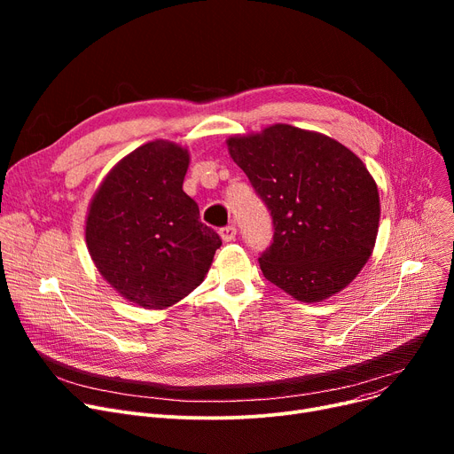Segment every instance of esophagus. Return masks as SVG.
I'll list each match as a JSON object with an SVG mask.
<instances>
[{
	"label": "esophagus",
	"mask_w": 454,
	"mask_h": 454,
	"mask_svg": "<svg viewBox=\"0 0 454 454\" xmlns=\"http://www.w3.org/2000/svg\"><path fill=\"white\" fill-rule=\"evenodd\" d=\"M219 235H221V239H223L224 243H230V241H233V239H235V235H237V228H235V226H226V228H221Z\"/></svg>",
	"instance_id": "1"
}]
</instances>
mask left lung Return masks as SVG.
I'll return each mask as SVG.
<instances>
[{
	"label": "left lung",
	"instance_id": "left-lung-1",
	"mask_svg": "<svg viewBox=\"0 0 454 454\" xmlns=\"http://www.w3.org/2000/svg\"><path fill=\"white\" fill-rule=\"evenodd\" d=\"M226 145L272 215L263 276L305 303L346 289L373 252L380 219L363 160L337 139L285 123L230 136Z\"/></svg>",
	"mask_w": 454,
	"mask_h": 454
}]
</instances>
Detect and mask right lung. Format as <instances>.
Returning a JSON list of instances; mask_svg holds the SVG:
<instances>
[{
  "label": "right lung",
  "instance_id": "right-lung-1",
  "mask_svg": "<svg viewBox=\"0 0 454 454\" xmlns=\"http://www.w3.org/2000/svg\"><path fill=\"white\" fill-rule=\"evenodd\" d=\"M189 160L175 141H149L112 167L88 206L93 265L143 309L161 311L197 289L223 245L182 189Z\"/></svg>",
  "mask_w": 454,
  "mask_h": 454
}]
</instances>
